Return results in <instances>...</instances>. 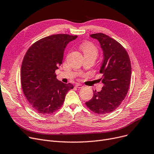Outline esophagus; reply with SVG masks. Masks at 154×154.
Segmentation results:
<instances>
[{
    "label": "esophagus",
    "mask_w": 154,
    "mask_h": 154,
    "mask_svg": "<svg viewBox=\"0 0 154 154\" xmlns=\"http://www.w3.org/2000/svg\"><path fill=\"white\" fill-rule=\"evenodd\" d=\"M75 86L77 88H82V87H84L82 85L80 84H78V83H77Z\"/></svg>",
    "instance_id": "1"
}]
</instances>
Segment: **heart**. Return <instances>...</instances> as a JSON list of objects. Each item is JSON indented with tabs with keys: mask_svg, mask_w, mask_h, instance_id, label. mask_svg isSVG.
I'll return each instance as SVG.
<instances>
[{
	"mask_svg": "<svg viewBox=\"0 0 154 154\" xmlns=\"http://www.w3.org/2000/svg\"><path fill=\"white\" fill-rule=\"evenodd\" d=\"M81 50L84 55H91L96 58L98 55V48L91 42H86L81 47Z\"/></svg>",
	"mask_w": 154,
	"mask_h": 154,
	"instance_id": "b5f03b06",
	"label": "heart"
}]
</instances>
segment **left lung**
<instances>
[{
    "label": "left lung",
    "instance_id": "8db88e82",
    "mask_svg": "<svg viewBox=\"0 0 154 154\" xmlns=\"http://www.w3.org/2000/svg\"><path fill=\"white\" fill-rule=\"evenodd\" d=\"M98 40L103 51V60L100 69L103 86L94 92L87 107L97 114L114 111L125 99L131 79V63L125 48L114 38L102 33L90 35Z\"/></svg>",
    "mask_w": 154,
    "mask_h": 154
}]
</instances>
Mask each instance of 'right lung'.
<instances>
[{
    "label": "right lung",
    "mask_w": 154,
    "mask_h": 154,
    "mask_svg": "<svg viewBox=\"0 0 154 154\" xmlns=\"http://www.w3.org/2000/svg\"><path fill=\"white\" fill-rule=\"evenodd\" d=\"M77 37L55 34L38 40L24 56L21 84L31 107L41 115H50L63 105L67 93L74 88L57 79L55 71L62 64L67 45Z\"/></svg>",
    "instance_id": "add662e5"
}]
</instances>
